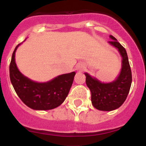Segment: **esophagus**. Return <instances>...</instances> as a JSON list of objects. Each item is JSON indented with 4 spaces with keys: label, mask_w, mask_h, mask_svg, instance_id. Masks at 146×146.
Here are the masks:
<instances>
[{
    "label": "esophagus",
    "mask_w": 146,
    "mask_h": 146,
    "mask_svg": "<svg viewBox=\"0 0 146 146\" xmlns=\"http://www.w3.org/2000/svg\"><path fill=\"white\" fill-rule=\"evenodd\" d=\"M77 69L78 70V71H82V70L84 69V66L83 64H80L78 65V67H77Z\"/></svg>",
    "instance_id": "34e87169"
}]
</instances>
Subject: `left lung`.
<instances>
[{"label": "left lung", "mask_w": 146, "mask_h": 146, "mask_svg": "<svg viewBox=\"0 0 146 146\" xmlns=\"http://www.w3.org/2000/svg\"><path fill=\"white\" fill-rule=\"evenodd\" d=\"M108 43L118 49L122 57L120 74L113 82L102 83L85 73L86 83L91 93L92 104L96 109L111 111L119 108L126 100L132 83V73L125 48L113 36Z\"/></svg>", "instance_id": "obj_1"}]
</instances>
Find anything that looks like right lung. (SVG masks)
<instances>
[{
	"label": "right lung",
	"instance_id": "add662e5",
	"mask_svg": "<svg viewBox=\"0 0 146 146\" xmlns=\"http://www.w3.org/2000/svg\"><path fill=\"white\" fill-rule=\"evenodd\" d=\"M15 48L9 65V77L16 94L25 105L33 110H51L63 103L68 94L75 72L56 77L44 83L33 82L23 75L15 62Z\"/></svg>",
	"mask_w": 146,
	"mask_h": 146
}]
</instances>
